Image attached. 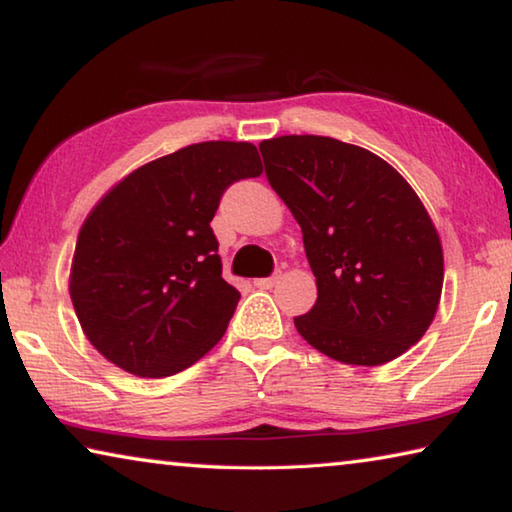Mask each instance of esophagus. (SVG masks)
<instances>
[{
	"mask_svg": "<svg viewBox=\"0 0 512 512\" xmlns=\"http://www.w3.org/2000/svg\"><path fill=\"white\" fill-rule=\"evenodd\" d=\"M277 280H280V271H275L271 277H259V280H255V287L257 289H271Z\"/></svg>",
	"mask_w": 512,
	"mask_h": 512,
	"instance_id": "obj_1",
	"label": "esophagus"
}]
</instances>
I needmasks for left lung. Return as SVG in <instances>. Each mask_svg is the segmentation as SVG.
<instances>
[{"mask_svg":"<svg viewBox=\"0 0 512 512\" xmlns=\"http://www.w3.org/2000/svg\"><path fill=\"white\" fill-rule=\"evenodd\" d=\"M259 151L316 275V305L293 318L302 339L348 366L400 357L429 329L445 280L420 196L379 155L334 137L282 135Z\"/></svg>","mask_w":512,"mask_h":512,"instance_id":"obj_1","label":"left lung"}]
</instances>
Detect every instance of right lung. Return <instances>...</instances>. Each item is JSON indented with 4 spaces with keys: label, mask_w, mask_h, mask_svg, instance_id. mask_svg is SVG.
Returning <instances> with one entry per match:
<instances>
[{
    "label": "right lung",
    "mask_w": 512,
    "mask_h": 512,
    "mask_svg": "<svg viewBox=\"0 0 512 512\" xmlns=\"http://www.w3.org/2000/svg\"><path fill=\"white\" fill-rule=\"evenodd\" d=\"M264 171L255 144L201 142L146 162L92 207L69 298L94 350L135 377L176 375L228 329L239 291L210 223L225 187Z\"/></svg>",
    "instance_id": "1"
}]
</instances>
